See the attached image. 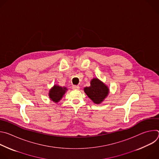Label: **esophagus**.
<instances>
[{"instance_id":"obj_1","label":"esophagus","mask_w":159,"mask_h":159,"mask_svg":"<svg viewBox=\"0 0 159 159\" xmlns=\"http://www.w3.org/2000/svg\"><path fill=\"white\" fill-rule=\"evenodd\" d=\"M79 86H78V85H73L72 86V89H74V90H79Z\"/></svg>"}]
</instances>
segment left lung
<instances>
[{
  "label": "left lung",
  "mask_w": 159,
  "mask_h": 159,
  "mask_svg": "<svg viewBox=\"0 0 159 159\" xmlns=\"http://www.w3.org/2000/svg\"><path fill=\"white\" fill-rule=\"evenodd\" d=\"M85 93L94 103H101L109 94V89L98 78L93 79L90 85L84 89Z\"/></svg>",
  "instance_id": "1"
}]
</instances>
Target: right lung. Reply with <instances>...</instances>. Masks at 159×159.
<instances>
[{"label":"right lung","mask_w":159,"mask_h":159,"mask_svg":"<svg viewBox=\"0 0 159 159\" xmlns=\"http://www.w3.org/2000/svg\"><path fill=\"white\" fill-rule=\"evenodd\" d=\"M67 90L66 87H60L57 85H55L49 91V97L51 100L55 102H58L62 98Z\"/></svg>","instance_id":"1"}]
</instances>
